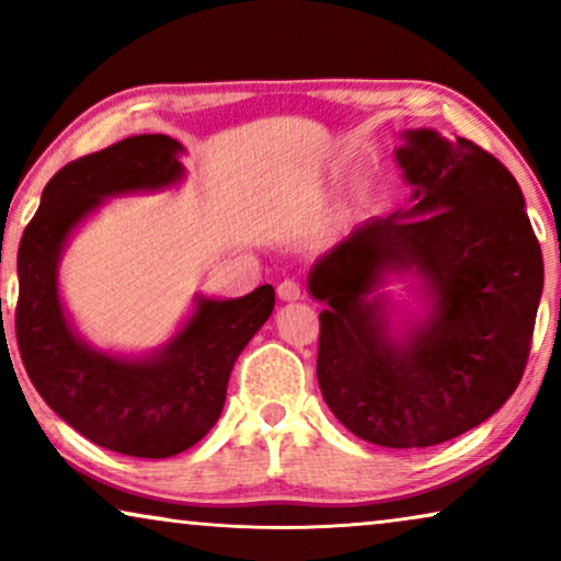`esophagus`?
Instances as JSON below:
<instances>
[{
    "label": "esophagus",
    "mask_w": 561,
    "mask_h": 561,
    "mask_svg": "<svg viewBox=\"0 0 561 561\" xmlns=\"http://www.w3.org/2000/svg\"><path fill=\"white\" fill-rule=\"evenodd\" d=\"M278 296L283 298V301H298V298H301V286H298V280H294V278L280 280Z\"/></svg>",
    "instance_id": "esophagus-1"
}]
</instances>
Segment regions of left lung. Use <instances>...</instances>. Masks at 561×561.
Masks as SVG:
<instances>
[{
    "instance_id": "obj_1",
    "label": "left lung",
    "mask_w": 561,
    "mask_h": 561,
    "mask_svg": "<svg viewBox=\"0 0 561 561\" xmlns=\"http://www.w3.org/2000/svg\"><path fill=\"white\" fill-rule=\"evenodd\" d=\"M416 186L413 209L357 227L313 265L317 378L336 419L388 449L449 442L493 416L531 352L543 257L516 179L465 137L405 133L396 150ZM416 266L435 290L433 319L389 342L366 301L386 270Z\"/></svg>"
}]
</instances>
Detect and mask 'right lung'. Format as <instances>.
Wrapping results in <instances>:
<instances>
[{
  "label": "right lung",
  "mask_w": 561,
  "mask_h": 561,
  "mask_svg": "<svg viewBox=\"0 0 561 561\" xmlns=\"http://www.w3.org/2000/svg\"><path fill=\"white\" fill-rule=\"evenodd\" d=\"M181 145L135 135L60 168L43 191L18 250L14 334L43 401L99 447L163 459L204 439L225 409L232 367L275 306L273 286L234 301L202 298L183 332L150 359L99 355L79 342L58 301L66 237L104 196L179 181Z\"/></svg>",
  "instance_id": "add662e5"
}]
</instances>
